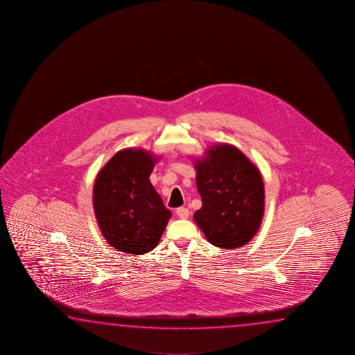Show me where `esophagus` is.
<instances>
[{
    "label": "esophagus",
    "mask_w": 355,
    "mask_h": 355,
    "mask_svg": "<svg viewBox=\"0 0 355 355\" xmlns=\"http://www.w3.org/2000/svg\"><path fill=\"white\" fill-rule=\"evenodd\" d=\"M175 212H176L178 217H180V218H187L190 216V211L187 210V207H179V209H176Z\"/></svg>",
    "instance_id": "34e87169"
}]
</instances>
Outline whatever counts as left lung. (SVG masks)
Here are the masks:
<instances>
[{
  "instance_id": "obj_1",
  "label": "left lung",
  "mask_w": 355,
  "mask_h": 355,
  "mask_svg": "<svg viewBox=\"0 0 355 355\" xmlns=\"http://www.w3.org/2000/svg\"><path fill=\"white\" fill-rule=\"evenodd\" d=\"M202 206L193 220L206 240L239 248L252 240L265 214V184L259 168L231 144L210 146L193 159Z\"/></svg>"
}]
</instances>
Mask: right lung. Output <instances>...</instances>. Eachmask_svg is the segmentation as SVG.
Instances as JSON below:
<instances>
[{
    "instance_id": "1",
    "label": "right lung",
    "mask_w": 355,
    "mask_h": 355,
    "mask_svg": "<svg viewBox=\"0 0 355 355\" xmlns=\"http://www.w3.org/2000/svg\"><path fill=\"white\" fill-rule=\"evenodd\" d=\"M160 155L118 151L96 175L93 209L104 239L119 252L144 254L157 246L171 217L149 176Z\"/></svg>"
}]
</instances>
